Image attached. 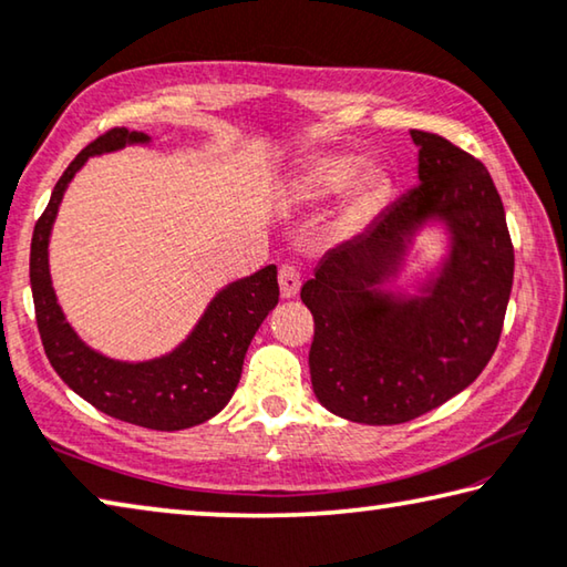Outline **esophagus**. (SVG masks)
I'll use <instances>...</instances> for the list:
<instances>
[{"mask_svg":"<svg viewBox=\"0 0 567 567\" xmlns=\"http://www.w3.org/2000/svg\"><path fill=\"white\" fill-rule=\"evenodd\" d=\"M277 282H280L282 298H295L300 292V272L292 265H282L280 272H277Z\"/></svg>","mask_w":567,"mask_h":567,"instance_id":"1","label":"esophagus"}]
</instances>
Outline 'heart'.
Instances as JSON below:
<instances>
[{
  "label": "heart",
  "instance_id": "heart-1",
  "mask_svg": "<svg viewBox=\"0 0 567 567\" xmlns=\"http://www.w3.org/2000/svg\"><path fill=\"white\" fill-rule=\"evenodd\" d=\"M295 194L308 204L330 202L340 194L336 227L343 235L363 229L389 194V176L379 164H361L350 154H320L295 178Z\"/></svg>",
  "mask_w": 567,
  "mask_h": 567
}]
</instances>
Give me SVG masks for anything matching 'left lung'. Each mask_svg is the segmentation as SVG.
<instances>
[{
  "instance_id": "left-lung-1",
  "label": "left lung",
  "mask_w": 567,
  "mask_h": 567,
  "mask_svg": "<svg viewBox=\"0 0 567 567\" xmlns=\"http://www.w3.org/2000/svg\"><path fill=\"white\" fill-rule=\"evenodd\" d=\"M419 186L363 235L320 259L300 298L316 320L312 391L340 419L403 424L464 391L489 363L505 322L515 249L482 161L436 133L411 131ZM429 220L450 255L419 296L383 291Z\"/></svg>"
}]
</instances>
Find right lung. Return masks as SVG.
Masks as SVG:
<instances>
[{
  "mask_svg": "<svg viewBox=\"0 0 567 567\" xmlns=\"http://www.w3.org/2000/svg\"><path fill=\"white\" fill-rule=\"evenodd\" d=\"M148 141L146 133L113 128L80 151L52 188L48 209L34 224L30 285L44 353L60 379L78 396H83L107 416L128 421V424L178 431L204 424L206 419L217 416L227 406L239 383L247 348L269 310L280 300V287H277L275 265L227 285L209 302L184 343L154 361H113L78 338V332L62 316L50 280L48 247L60 202L68 184L90 156L111 154V151Z\"/></svg>",
  "mask_w": 567,
  "mask_h": 567,
  "instance_id": "1",
  "label": "right lung"
}]
</instances>
